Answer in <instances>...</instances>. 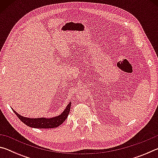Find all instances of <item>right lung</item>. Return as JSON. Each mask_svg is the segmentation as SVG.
Here are the masks:
<instances>
[{"label":"right lung","instance_id":"obj_1","mask_svg":"<svg viewBox=\"0 0 158 158\" xmlns=\"http://www.w3.org/2000/svg\"><path fill=\"white\" fill-rule=\"evenodd\" d=\"M71 102L66 106V109L60 115L58 116L50 118H30L21 116L17 114L15 110L14 112L18 116L23 123L29 127L34 128H55L60 125L63 123L65 121L68 116V114L70 111Z\"/></svg>","mask_w":158,"mask_h":158}]
</instances>
